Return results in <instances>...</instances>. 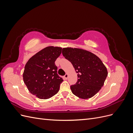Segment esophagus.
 <instances>
[{"label": "esophagus", "instance_id": "1", "mask_svg": "<svg viewBox=\"0 0 133 133\" xmlns=\"http://www.w3.org/2000/svg\"><path fill=\"white\" fill-rule=\"evenodd\" d=\"M64 78H65L66 79H67L68 78V74H66L65 75H64Z\"/></svg>", "mask_w": 133, "mask_h": 133}]
</instances>
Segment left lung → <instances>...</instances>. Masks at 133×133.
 Instances as JSON below:
<instances>
[{"label": "left lung", "mask_w": 133, "mask_h": 133, "mask_svg": "<svg viewBox=\"0 0 133 133\" xmlns=\"http://www.w3.org/2000/svg\"><path fill=\"white\" fill-rule=\"evenodd\" d=\"M62 54L78 73L77 82L70 86L72 92L84 99L94 96L103 86L108 75L102 60L91 52L78 48H63Z\"/></svg>", "instance_id": "1"}]
</instances>
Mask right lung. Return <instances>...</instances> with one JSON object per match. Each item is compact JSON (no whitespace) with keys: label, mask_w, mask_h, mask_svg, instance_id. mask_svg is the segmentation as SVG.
<instances>
[{"label":"right lung","mask_w":133,"mask_h":133,"mask_svg":"<svg viewBox=\"0 0 133 133\" xmlns=\"http://www.w3.org/2000/svg\"><path fill=\"white\" fill-rule=\"evenodd\" d=\"M60 47L48 46L28 60L23 73L28 89L39 99H49L59 90L63 78L57 74L55 62L62 53Z\"/></svg>","instance_id":"obj_1"}]
</instances>
